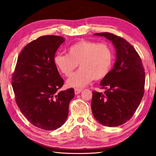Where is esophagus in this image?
<instances>
[{"mask_svg":"<svg viewBox=\"0 0 156 156\" xmlns=\"http://www.w3.org/2000/svg\"><path fill=\"white\" fill-rule=\"evenodd\" d=\"M82 91V89H74V94H75L76 95H77V94H80L81 93V91Z\"/></svg>","mask_w":156,"mask_h":156,"instance_id":"esophagus-1","label":"esophagus"}]
</instances>
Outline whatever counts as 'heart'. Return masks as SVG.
<instances>
[{"label": "heart", "instance_id": "obj_1", "mask_svg": "<svg viewBox=\"0 0 156 156\" xmlns=\"http://www.w3.org/2000/svg\"><path fill=\"white\" fill-rule=\"evenodd\" d=\"M57 69L65 76H69L79 64L80 69L68 79L67 84L71 87H83L94 79H104L112 69L114 53L105 43L82 40L72 44L67 54L59 53L54 57Z\"/></svg>", "mask_w": 156, "mask_h": 156}]
</instances>
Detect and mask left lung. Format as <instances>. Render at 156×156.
<instances>
[{"mask_svg":"<svg viewBox=\"0 0 156 156\" xmlns=\"http://www.w3.org/2000/svg\"><path fill=\"white\" fill-rule=\"evenodd\" d=\"M110 40L116 49L113 69L101 80L104 94L94 91L91 107L96 120L108 127L122 125L131 118L144 94L145 72L135 49L123 38L109 33H95Z\"/></svg>","mask_w":156,"mask_h":156,"instance_id":"1","label":"left lung"}]
</instances>
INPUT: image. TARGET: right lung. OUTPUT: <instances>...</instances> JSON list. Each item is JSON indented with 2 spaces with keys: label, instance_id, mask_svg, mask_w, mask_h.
<instances>
[{
  "label": "right lung",
  "instance_id": "1",
  "mask_svg": "<svg viewBox=\"0 0 156 156\" xmlns=\"http://www.w3.org/2000/svg\"><path fill=\"white\" fill-rule=\"evenodd\" d=\"M65 38L45 35L33 40L19 55L12 76V87L20 112L32 124L52 131L65 123L72 88L59 91L64 84L54 57Z\"/></svg>",
  "mask_w": 156,
  "mask_h": 156
}]
</instances>
